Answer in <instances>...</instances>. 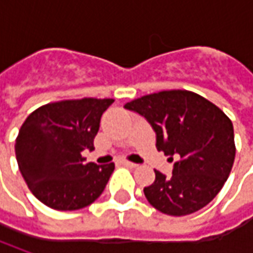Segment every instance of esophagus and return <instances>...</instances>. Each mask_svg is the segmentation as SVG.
I'll list each match as a JSON object with an SVG mask.
<instances>
[{"label":"esophagus","mask_w":253,"mask_h":253,"mask_svg":"<svg viewBox=\"0 0 253 253\" xmlns=\"http://www.w3.org/2000/svg\"><path fill=\"white\" fill-rule=\"evenodd\" d=\"M121 163L124 165V166H126V168H136V166H138L136 163H133V162H129V161H122Z\"/></svg>","instance_id":"obj_1"}]
</instances>
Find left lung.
Returning a JSON list of instances; mask_svg holds the SVG:
<instances>
[{"label": "left lung", "instance_id": "obj_1", "mask_svg": "<svg viewBox=\"0 0 253 253\" xmlns=\"http://www.w3.org/2000/svg\"><path fill=\"white\" fill-rule=\"evenodd\" d=\"M145 117L156 132V148L173 162L166 177L155 170V181L143 193L168 215H189L206 207L228 179L234 159V126L215 104L187 90L153 92L125 104Z\"/></svg>", "mask_w": 253, "mask_h": 253}]
</instances>
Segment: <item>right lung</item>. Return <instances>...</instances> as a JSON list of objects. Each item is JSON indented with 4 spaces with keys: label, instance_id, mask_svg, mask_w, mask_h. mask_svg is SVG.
I'll return each mask as SVG.
<instances>
[{
    "label": "right lung",
    "instance_id": "1",
    "mask_svg": "<svg viewBox=\"0 0 253 253\" xmlns=\"http://www.w3.org/2000/svg\"><path fill=\"white\" fill-rule=\"evenodd\" d=\"M112 102L91 97L49 102L25 120L15 155L28 187L44 206L73 211L101 196L115 165L84 163L82 152L94 149L102 112Z\"/></svg>",
    "mask_w": 253,
    "mask_h": 253
}]
</instances>
